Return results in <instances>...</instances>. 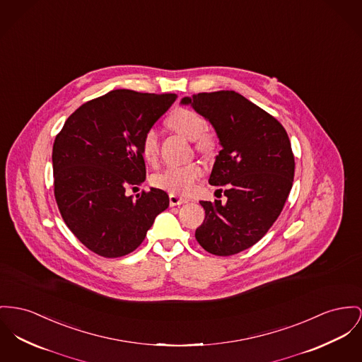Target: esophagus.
Wrapping results in <instances>:
<instances>
[{"mask_svg":"<svg viewBox=\"0 0 362 362\" xmlns=\"http://www.w3.org/2000/svg\"><path fill=\"white\" fill-rule=\"evenodd\" d=\"M170 206H180L182 203H185L187 200L184 197H180L177 194H170L169 196Z\"/></svg>","mask_w":362,"mask_h":362,"instance_id":"esophagus-1","label":"esophagus"}]
</instances>
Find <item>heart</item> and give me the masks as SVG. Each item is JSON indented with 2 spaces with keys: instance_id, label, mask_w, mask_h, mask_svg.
<instances>
[{
  "instance_id": "obj_1",
  "label": "heart",
  "mask_w": 362,
  "mask_h": 362,
  "mask_svg": "<svg viewBox=\"0 0 362 362\" xmlns=\"http://www.w3.org/2000/svg\"><path fill=\"white\" fill-rule=\"evenodd\" d=\"M168 126L178 134L193 141L196 151L200 153H210L216 146L213 134L206 132V119L193 110H175L168 119ZM158 133L151 129L143 136L141 155L146 163L155 165L158 160ZM202 174L203 169L197 163L169 166L152 177V184L171 194H187L192 191L194 181L200 178Z\"/></svg>"
}]
</instances>
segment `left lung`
Masks as SVG:
<instances>
[{
  "label": "left lung",
  "mask_w": 362,
  "mask_h": 362,
  "mask_svg": "<svg viewBox=\"0 0 362 362\" xmlns=\"http://www.w3.org/2000/svg\"><path fill=\"white\" fill-rule=\"evenodd\" d=\"M181 104L211 123L222 146L209 182L223 188L226 202H200L206 217L194 238L210 254H238L265 236L286 204L295 171L288 134L233 90L184 97Z\"/></svg>",
  "instance_id": "obj_1"
}]
</instances>
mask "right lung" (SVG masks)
I'll use <instances>...</instances> for the list:
<instances>
[{"mask_svg":"<svg viewBox=\"0 0 362 362\" xmlns=\"http://www.w3.org/2000/svg\"><path fill=\"white\" fill-rule=\"evenodd\" d=\"M177 96L118 89L81 105L56 136L54 197L66 225L85 247L105 258L134 251L169 194L151 188L136 199L127 189L145 181L143 136Z\"/></svg>","mask_w":362,"mask_h":362,"instance_id":"add662e5","label":"right lung"}]
</instances>
